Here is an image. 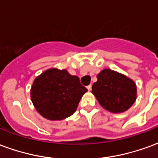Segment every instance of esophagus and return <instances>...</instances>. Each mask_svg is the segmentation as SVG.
<instances>
[{
	"label": "esophagus",
	"mask_w": 158,
	"mask_h": 158,
	"mask_svg": "<svg viewBox=\"0 0 158 158\" xmlns=\"http://www.w3.org/2000/svg\"><path fill=\"white\" fill-rule=\"evenodd\" d=\"M87 89H88L89 91H90V90H91V85H89L87 86Z\"/></svg>",
	"instance_id": "obj_1"
}]
</instances>
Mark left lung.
Segmentation results:
<instances>
[{"instance_id":"left-lung-1","label":"left lung","mask_w":158,"mask_h":158,"mask_svg":"<svg viewBox=\"0 0 158 158\" xmlns=\"http://www.w3.org/2000/svg\"><path fill=\"white\" fill-rule=\"evenodd\" d=\"M96 77L92 93L104 109L113 113H123L135 103L137 88L129 77L109 69L102 70Z\"/></svg>"}]
</instances>
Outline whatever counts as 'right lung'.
Masks as SVG:
<instances>
[{"mask_svg": "<svg viewBox=\"0 0 158 158\" xmlns=\"http://www.w3.org/2000/svg\"><path fill=\"white\" fill-rule=\"evenodd\" d=\"M87 91L78 76L66 69H47L37 76L30 89V97L36 111L49 120H62L71 116Z\"/></svg>", "mask_w": 158, "mask_h": 158, "instance_id": "right-lung-1", "label": "right lung"}]
</instances>
